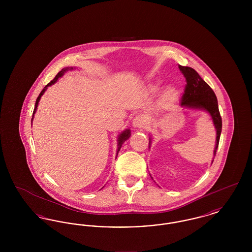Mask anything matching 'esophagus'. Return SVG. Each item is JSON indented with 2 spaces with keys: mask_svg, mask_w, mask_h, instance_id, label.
<instances>
[{
  "mask_svg": "<svg viewBox=\"0 0 252 252\" xmlns=\"http://www.w3.org/2000/svg\"><path fill=\"white\" fill-rule=\"evenodd\" d=\"M145 125H146V117L144 114L136 115L132 122V126L134 128H143Z\"/></svg>",
  "mask_w": 252,
  "mask_h": 252,
  "instance_id": "obj_1",
  "label": "esophagus"
}]
</instances>
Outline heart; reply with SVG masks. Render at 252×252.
<instances>
[{
    "label": "heart",
    "instance_id": "obj_1",
    "mask_svg": "<svg viewBox=\"0 0 252 252\" xmlns=\"http://www.w3.org/2000/svg\"><path fill=\"white\" fill-rule=\"evenodd\" d=\"M153 91H158V85L153 87ZM178 96H179L178 90L174 87H169L168 89L165 90V92L162 94L161 105L165 108L172 106L176 102V100L178 99Z\"/></svg>",
    "mask_w": 252,
    "mask_h": 252
}]
</instances>
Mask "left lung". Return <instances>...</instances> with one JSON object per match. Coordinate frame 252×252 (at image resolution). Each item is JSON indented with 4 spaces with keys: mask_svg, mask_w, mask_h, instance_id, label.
Segmentation results:
<instances>
[{
    "mask_svg": "<svg viewBox=\"0 0 252 252\" xmlns=\"http://www.w3.org/2000/svg\"><path fill=\"white\" fill-rule=\"evenodd\" d=\"M179 69L186 78L180 106L183 108L203 109L212 116L216 129V147L214 151V155L216 156L222 130V118L220 116L216 94L195 70L181 65H179Z\"/></svg>",
    "mask_w": 252,
    "mask_h": 252,
    "instance_id": "8db88e82",
    "label": "left lung"
}]
</instances>
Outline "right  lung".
Here are the masks:
<instances>
[{
  "mask_svg": "<svg viewBox=\"0 0 252 252\" xmlns=\"http://www.w3.org/2000/svg\"><path fill=\"white\" fill-rule=\"evenodd\" d=\"M69 70H72V68H65V69H62L61 71H60L57 75H56V77L50 82V83H48V84L46 85L45 87H44V89L41 91V93L39 94V95H38V97L36 98V105H35V108H34V111H33V116H32V121H33V119H34V114H35V112H36V108H37V105H38V102H39V100H40V97L42 96V94H44V92L46 91V89H47V87H49V86H51V85L54 84V83H56L57 81H58V79L60 78V77H61L65 72H67V71H69ZM130 129H126L125 131L122 132L121 133L120 135H119V137H118V148H117V155H118V153H119V151H120L121 147H122V144H124V142L125 141H126L129 137H130ZM116 155V156H117Z\"/></svg>",
  "mask_w": 252,
  "mask_h": 252,
  "instance_id": "right-lung-1",
  "label": "right lung"
}]
</instances>
